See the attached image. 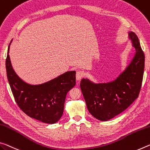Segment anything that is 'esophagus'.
I'll list each match as a JSON object with an SVG mask.
<instances>
[{
	"mask_svg": "<svg viewBox=\"0 0 150 150\" xmlns=\"http://www.w3.org/2000/svg\"><path fill=\"white\" fill-rule=\"evenodd\" d=\"M84 77V73L82 71H77L76 73V79L77 80L79 81L81 79H82Z\"/></svg>",
	"mask_w": 150,
	"mask_h": 150,
	"instance_id": "1",
	"label": "esophagus"
}]
</instances>
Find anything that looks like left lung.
Segmentation results:
<instances>
[{
	"label": "left lung",
	"mask_w": 150,
	"mask_h": 150,
	"mask_svg": "<svg viewBox=\"0 0 150 150\" xmlns=\"http://www.w3.org/2000/svg\"><path fill=\"white\" fill-rule=\"evenodd\" d=\"M129 36L136 53L117 79L99 84L85 79L81 81V89L88 110L100 121H108L119 115L139 96L143 81L145 55L137 35L130 32Z\"/></svg>",
	"instance_id": "1"
}]
</instances>
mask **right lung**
Wrapping results in <instances>:
<instances>
[{
    "label": "right lung",
    "instance_id": "1",
    "mask_svg": "<svg viewBox=\"0 0 150 150\" xmlns=\"http://www.w3.org/2000/svg\"><path fill=\"white\" fill-rule=\"evenodd\" d=\"M8 51L9 46L6 75L18 106L28 116L40 122L50 124L57 122L63 113L67 93L75 85V71H67L41 85L27 84L13 70Z\"/></svg>",
    "mask_w": 150,
    "mask_h": 150
}]
</instances>
